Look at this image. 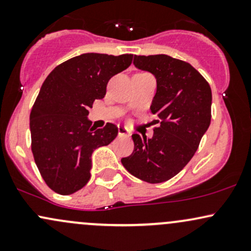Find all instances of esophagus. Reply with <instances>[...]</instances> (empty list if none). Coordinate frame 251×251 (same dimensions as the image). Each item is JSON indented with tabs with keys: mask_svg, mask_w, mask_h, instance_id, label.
Returning <instances> with one entry per match:
<instances>
[{
	"mask_svg": "<svg viewBox=\"0 0 251 251\" xmlns=\"http://www.w3.org/2000/svg\"><path fill=\"white\" fill-rule=\"evenodd\" d=\"M118 134H119L120 137H122V135H126V137H127V135H129V132L126 127H123V126H118Z\"/></svg>",
	"mask_w": 251,
	"mask_h": 251,
	"instance_id": "34e87169",
	"label": "esophagus"
}]
</instances>
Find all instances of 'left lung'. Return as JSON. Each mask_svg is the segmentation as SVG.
<instances>
[{"label":"left lung","mask_w":251,"mask_h":251,"mask_svg":"<svg viewBox=\"0 0 251 251\" xmlns=\"http://www.w3.org/2000/svg\"><path fill=\"white\" fill-rule=\"evenodd\" d=\"M139 70L157 79L150 112L157 116L153 137L132 134L134 150L122 163L131 175L151 184L179 174L200 146L211 122V88L191 65L165 54L134 55Z\"/></svg>","instance_id":"left-lung-1"}]
</instances>
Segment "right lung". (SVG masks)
I'll use <instances>...</instances> for the list:
<instances>
[{
  "label": "right lung",
  "mask_w": 251,
  "mask_h": 251,
  "mask_svg": "<svg viewBox=\"0 0 251 251\" xmlns=\"http://www.w3.org/2000/svg\"><path fill=\"white\" fill-rule=\"evenodd\" d=\"M132 60V54H81L56 66L42 83L30 112L31 152L43 180L56 194L82 189L91 178L94 150L116 139L114 124L92 127L88 108Z\"/></svg>",
  "instance_id": "1"
}]
</instances>
